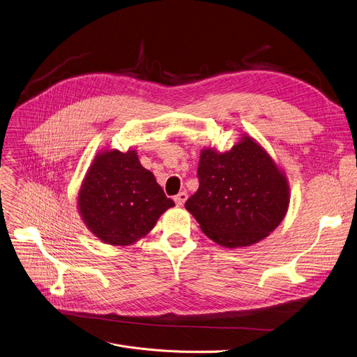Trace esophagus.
Returning <instances> with one entry per match:
<instances>
[{"mask_svg": "<svg viewBox=\"0 0 357 357\" xmlns=\"http://www.w3.org/2000/svg\"><path fill=\"white\" fill-rule=\"evenodd\" d=\"M174 199H175V202H176L178 206H182V205L185 204V201L188 199V194H186L185 191H182V192H179Z\"/></svg>", "mask_w": 357, "mask_h": 357, "instance_id": "34e87169", "label": "esophagus"}]
</instances>
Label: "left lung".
<instances>
[{
	"instance_id": "obj_1",
	"label": "left lung",
	"mask_w": 357,
	"mask_h": 357,
	"mask_svg": "<svg viewBox=\"0 0 357 357\" xmlns=\"http://www.w3.org/2000/svg\"><path fill=\"white\" fill-rule=\"evenodd\" d=\"M197 176L199 188L185 208L204 234L222 247L255 244L286 215L287 179L248 136L225 153L204 149Z\"/></svg>"
}]
</instances>
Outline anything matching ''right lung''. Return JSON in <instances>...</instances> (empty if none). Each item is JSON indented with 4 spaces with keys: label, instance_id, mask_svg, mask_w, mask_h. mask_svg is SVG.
<instances>
[{
    "label": "right lung",
    "instance_id": "1",
    "mask_svg": "<svg viewBox=\"0 0 357 357\" xmlns=\"http://www.w3.org/2000/svg\"><path fill=\"white\" fill-rule=\"evenodd\" d=\"M174 205L153 174L140 165L135 151L99 153L79 194V209L87 228L112 245L137 241Z\"/></svg>",
    "mask_w": 357,
    "mask_h": 357
}]
</instances>
